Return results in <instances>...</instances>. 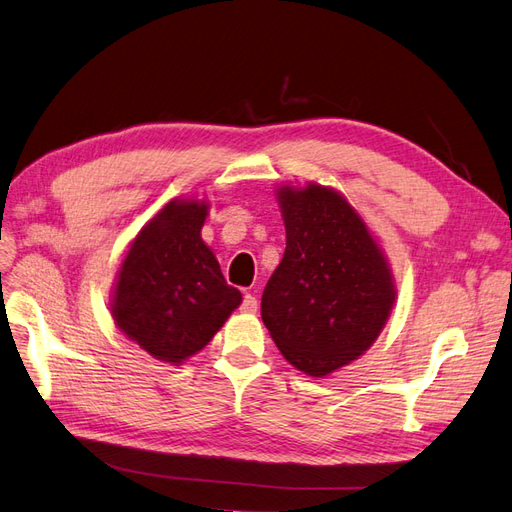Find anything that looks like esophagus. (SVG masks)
I'll list each match as a JSON object with an SVG mask.
<instances>
[{"instance_id":"34e87169","label":"esophagus","mask_w":512,"mask_h":512,"mask_svg":"<svg viewBox=\"0 0 512 512\" xmlns=\"http://www.w3.org/2000/svg\"><path fill=\"white\" fill-rule=\"evenodd\" d=\"M241 309L247 314H256L258 312V299L254 297V294H245L243 297V303H241Z\"/></svg>"}]
</instances>
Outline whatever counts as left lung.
Returning <instances> with one entry per match:
<instances>
[{"instance_id":"obj_1","label":"left lung","mask_w":512,"mask_h":512,"mask_svg":"<svg viewBox=\"0 0 512 512\" xmlns=\"http://www.w3.org/2000/svg\"><path fill=\"white\" fill-rule=\"evenodd\" d=\"M284 258L260 314L284 359L314 378L352 363L384 329L397 297L380 245L333 188L282 185Z\"/></svg>"}]
</instances>
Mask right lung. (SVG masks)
Here are the masks:
<instances>
[{"mask_svg":"<svg viewBox=\"0 0 512 512\" xmlns=\"http://www.w3.org/2000/svg\"><path fill=\"white\" fill-rule=\"evenodd\" d=\"M209 203L175 198L149 220L121 262L111 314L117 329L158 361L203 350L241 305L200 237Z\"/></svg>","mask_w":512,"mask_h":512,"instance_id":"add662e5","label":"right lung"}]
</instances>
